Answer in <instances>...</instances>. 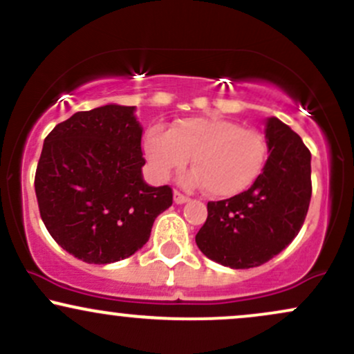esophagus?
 <instances>
[{
  "instance_id": "obj_1",
  "label": "esophagus",
  "mask_w": 354,
  "mask_h": 354,
  "mask_svg": "<svg viewBox=\"0 0 354 354\" xmlns=\"http://www.w3.org/2000/svg\"><path fill=\"white\" fill-rule=\"evenodd\" d=\"M186 201H189L188 196H185L180 191H174V203H176V205H183V203Z\"/></svg>"
}]
</instances>
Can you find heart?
I'll use <instances>...</instances> for the list:
<instances>
[{
  "instance_id": "obj_1",
  "label": "heart",
  "mask_w": 354,
  "mask_h": 354,
  "mask_svg": "<svg viewBox=\"0 0 354 354\" xmlns=\"http://www.w3.org/2000/svg\"><path fill=\"white\" fill-rule=\"evenodd\" d=\"M143 153L158 180L188 165L181 183L189 188L206 186L213 196L228 198L256 181L265 168V136L219 116H191L174 121L168 129L154 124L143 136Z\"/></svg>"
}]
</instances>
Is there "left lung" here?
Here are the masks:
<instances>
[{"mask_svg": "<svg viewBox=\"0 0 354 354\" xmlns=\"http://www.w3.org/2000/svg\"><path fill=\"white\" fill-rule=\"evenodd\" d=\"M268 161L250 189L208 203L196 234L201 253L223 266L265 265L301 230L311 200V153L278 118L266 121Z\"/></svg>", "mask_w": 354, "mask_h": 354, "instance_id": "obj_1", "label": "left lung"}]
</instances>
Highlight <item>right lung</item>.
Here are the masks:
<instances>
[{
	"instance_id": "right-lung-1",
	"label": "right lung",
	"mask_w": 354,
	"mask_h": 354,
	"mask_svg": "<svg viewBox=\"0 0 354 354\" xmlns=\"http://www.w3.org/2000/svg\"><path fill=\"white\" fill-rule=\"evenodd\" d=\"M136 106L78 111L46 136L35 174L39 214L58 245L89 263L135 254L173 205L168 185H146Z\"/></svg>"
}]
</instances>
